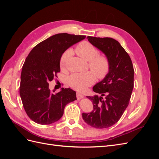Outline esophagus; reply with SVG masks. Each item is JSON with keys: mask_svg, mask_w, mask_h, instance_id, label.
I'll return each instance as SVG.
<instances>
[{"mask_svg": "<svg viewBox=\"0 0 159 159\" xmlns=\"http://www.w3.org/2000/svg\"><path fill=\"white\" fill-rule=\"evenodd\" d=\"M76 96H77V99H78V100H80V99H82V98H84V95H83L82 94H81V93H80V92H77Z\"/></svg>", "mask_w": 159, "mask_h": 159, "instance_id": "34e87169", "label": "esophagus"}]
</instances>
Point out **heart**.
Masks as SVG:
<instances>
[{
    "label": "heart",
    "instance_id": "1",
    "mask_svg": "<svg viewBox=\"0 0 159 159\" xmlns=\"http://www.w3.org/2000/svg\"><path fill=\"white\" fill-rule=\"evenodd\" d=\"M75 52L80 57L85 61H89V68L93 71L85 73H76L68 78V84L74 89L78 91H84L95 81V75L98 78L102 79L108 74L109 61L107 57L103 55H98L99 51L88 42H81L76 46ZM72 55V51H66L60 59V66L66 68L68 59Z\"/></svg>",
    "mask_w": 159,
    "mask_h": 159
}]
</instances>
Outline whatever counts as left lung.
Returning a JSON list of instances; mask_svg holds the SVG:
<instances>
[{"label": "left lung", "mask_w": 159, "mask_h": 159, "mask_svg": "<svg viewBox=\"0 0 159 159\" xmlns=\"http://www.w3.org/2000/svg\"><path fill=\"white\" fill-rule=\"evenodd\" d=\"M91 44L102 51L109 61L108 74L93 88L95 95L87 96L93 110L83 113L84 121L97 128H107L116 123L127 107L134 86V69L131 57L116 40L88 36Z\"/></svg>", "instance_id": "left-lung-1"}]
</instances>
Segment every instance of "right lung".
Wrapping results in <instances>:
<instances>
[{
	"instance_id": "add662e5",
	"label": "right lung",
	"mask_w": 159,
	"mask_h": 159,
	"mask_svg": "<svg viewBox=\"0 0 159 159\" xmlns=\"http://www.w3.org/2000/svg\"><path fill=\"white\" fill-rule=\"evenodd\" d=\"M85 37L57 34L37 44L27 56L21 72L20 95L25 111L33 121L40 125L57 121L66 105L77 99L75 91L70 88L52 93L48 83L60 71L64 52Z\"/></svg>"
}]
</instances>
